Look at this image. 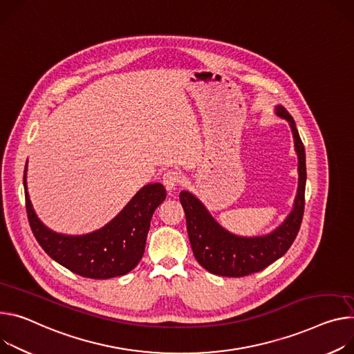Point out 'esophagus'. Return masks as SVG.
<instances>
[{
    "mask_svg": "<svg viewBox=\"0 0 354 354\" xmlns=\"http://www.w3.org/2000/svg\"><path fill=\"white\" fill-rule=\"evenodd\" d=\"M182 182V176L176 171H167L162 176V183L168 192H172L175 186Z\"/></svg>",
    "mask_w": 354,
    "mask_h": 354,
    "instance_id": "34e87169",
    "label": "esophagus"
}]
</instances>
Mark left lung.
Returning <instances> with one entry per match:
<instances>
[{
  "instance_id": "obj_1",
  "label": "left lung",
  "mask_w": 354,
  "mask_h": 354,
  "mask_svg": "<svg viewBox=\"0 0 354 354\" xmlns=\"http://www.w3.org/2000/svg\"><path fill=\"white\" fill-rule=\"evenodd\" d=\"M275 113L278 117L286 120L292 130L299 174L298 194L292 212L288 214L281 226L266 236L240 237L223 229L203 203L190 192L183 190L179 195L195 259L212 274L237 278L263 271L270 264L281 259L292 245L299 232L305 209V148L291 114L282 106H277Z\"/></svg>"
}]
</instances>
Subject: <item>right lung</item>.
<instances>
[{
	"instance_id": "add662e5",
	"label": "right lung",
	"mask_w": 354,
	"mask_h": 354,
	"mask_svg": "<svg viewBox=\"0 0 354 354\" xmlns=\"http://www.w3.org/2000/svg\"><path fill=\"white\" fill-rule=\"evenodd\" d=\"M24 189L29 226L41 247L60 266L91 279L120 277L138 266L152 214L167 198L162 185L149 183L103 229L84 236H66L48 229L32 209L26 190V167Z\"/></svg>"
}]
</instances>
